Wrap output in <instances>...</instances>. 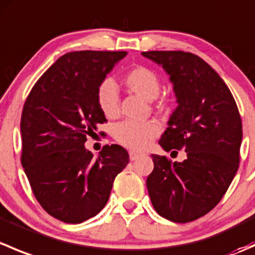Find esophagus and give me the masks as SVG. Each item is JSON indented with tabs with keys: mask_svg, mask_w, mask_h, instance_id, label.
Wrapping results in <instances>:
<instances>
[{
	"mask_svg": "<svg viewBox=\"0 0 255 255\" xmlns=\"http://www.w3.org/2000/svg\"><path fill=\"white\" fill-rule=\"evenodd\" d=\"M138 156H139V153H137V151H133V150L129 151V159L132 161L135 160V159H137Z\"/></svg>",
	"mask_w": 255,
	"mask_h": 255,
	"instance_id": "esophagus-1",
	"label": "esophagus"
}]
</instances>
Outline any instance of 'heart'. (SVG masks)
I'll return each mask as SVG.
<instances>
[{
    "mask_svg": "<svg viewBox=\"0 0 255 255\" xmlns=\"http://www.w3.org/2000/svg\"><path fill=\"white\" fill-rule=\"evenodd\" d=\"M126 87L139 95L146 101H153L159 96L161 85L158 75L145 66H137L126 74L123 79ZM97 104L106 117L113 118L120 111L117 86L111 80H106L97 90ZM159 126L155 122H134L125 121L116 126L115 138L122 145L133 150H143L150 145L159 134Z\"/></svg>",
    "mask_w": 255,
    "mask_h": 255,
    "instance_id": "heart-1",
    "label": "heart"
}]
</instances>
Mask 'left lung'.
<instances>
[{"label":"left lung","mask_w":255,"mask_h":255,"mask_svg":"<svg viewBox=\"0 0 255 255\" xmlns=\"http://www.w3.org/2000/svg\"><path fill=\"white\" fill-rule=\"evenodd\" d=\"M173 84L177 107L159 144L165 151L184 149V161L151 154L146 177L156 212L177 223L210 212L238 170L242 121L230 89L205 60L185 51H144Z\"/></svg>","instance_id":"1"}]
</instances>
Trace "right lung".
I'll use <instances>...</instances> for the list:
<instances>
[{"label": "right lung", "mask_w": 255, "mask_h": 255, "mask_svg": "<svg viewBox=\"0 0 255 255\" xmlns=\"http://www.w3.org/2000/svg\"><path fill=\"white\" fill-rule=\"evenodd\" d=\"M126 55L82 50L60 56L35 82L23 107V169L38 202L65 223L96 216L129 161L117 144L104 146L97 158L85 146L86 135L107 121L97 90Z\"/></svg>", "instance_id": "add662e5"}]
</instances>
